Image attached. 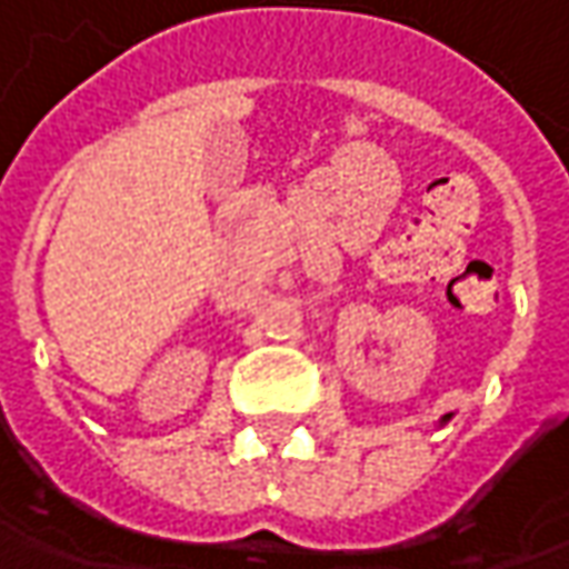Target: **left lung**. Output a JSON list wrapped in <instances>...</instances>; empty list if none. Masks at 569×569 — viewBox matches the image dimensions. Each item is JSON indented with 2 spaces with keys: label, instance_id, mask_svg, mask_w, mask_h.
Listing matches in <instances>:
<instances>
[{
  "label": "left lung",
  "instance_id": "1",
  "mask_svg": "<svg viewBox=\"0 0 569 569\" xmlns=\"http://www.w3.org/2000/svg\"><path fill=\"white\" fill-rule=\"evenodd\" d=\"M449 418H452V415H447V418H443V421H449Z\"/></svg>",
  "mask_w": 569,
  "mask_h": 569
}]
</instances>
